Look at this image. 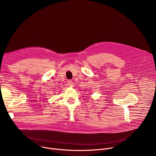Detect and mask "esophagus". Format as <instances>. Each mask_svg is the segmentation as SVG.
Here are the masks:
<instances>
[{
  "mask_svg": "<svg viewBox=\"0 0 156 156\" xmlns=\"http://www.w3.org/2000/svg\"><path fill=\"white\" fill-rule=\"evenodd\" d=\"M68 85H69V87H73V81L71 80H69L68 81Z\"/></svg>",
  "mask_w": 156,
  "mask_h": 156,
  "instance_id": "1",
  "label": "esophagus"
}]
</instances>
